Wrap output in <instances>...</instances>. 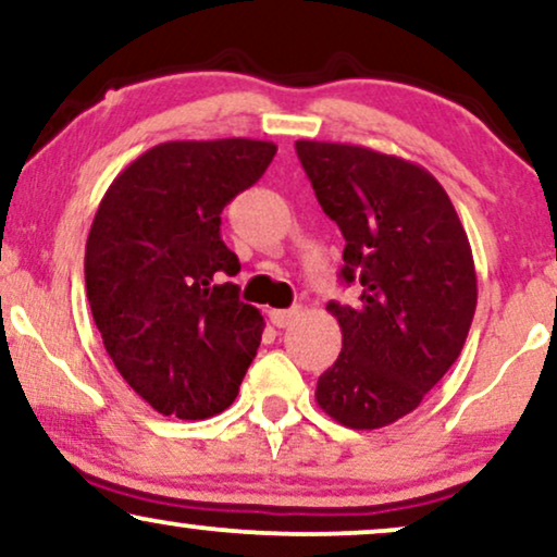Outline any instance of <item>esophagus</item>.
Listing matches in <instances>:
<instances>
[{
  "mask_svg": "<svg viewBox=\"0 0 557 557\" xmlns=\"http://www.w3.org/2000/svg\"><path fill=\"white\" fill-rule=\"evenodd\" d=\"M270 319L274 326L283 330V326H290L298 319V308H277V311H270Z\"/></svg>",
  "mask_w": 557,
  "mask_h": 557,
  "instance_id": "esophagus-1",
  "label": "esophagus"
}]
</instances>
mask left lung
<instances>
[{
  "label": "left lung",
  "instance_id": "8db88e82",
  "mask_svg": "<svg viewBox=\"0 0 557 557\" xmlns=\"http://www.w3.org/2000/svg\"><path fill=\"white\" fill-rule=\"evenodd\" d=\"M317 199L345 236L355 306L330 304L343 352L319 407L355 431L410 414L459 358L478 306L470 240L444 186L418 163L360 145L298 139Z\"/></svg>",
  "mask_w": 557,
  "mask_h": 557
}]
</instances>
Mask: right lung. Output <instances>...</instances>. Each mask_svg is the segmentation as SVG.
<instances>
[{
  "label": "right lung",
  "mask_w": 557,
  "mask_h": 557,
  "mask_svg": "<svg viewBox=\"0 0 557 557\" xmlns=\"http://www.w3.org/2000/svg\"><path fill=\"white\" fill-rule=\"evenodd\" d=\"M264 139H178L113 178L85 246V287L106 352L160 414L205 420L236 399L264 319L238 298L220 212L257 184Z\"/></svg>",
  "instance_id": "add662e5"
}]
</instances>
